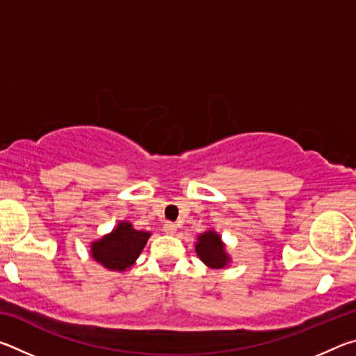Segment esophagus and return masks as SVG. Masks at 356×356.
Segmentation results:
<instances>
[{"label": "esophagus", "mask_w": 356, "mask_h": 356, "mask_svg": "<svg viewBox=\"0 0 356 356\" xmlns=\"http://www.w3.org/2000/svg\"><path fill=\"white\" fill-rule=\"evenodd\" d=\"M163 229H165V232H166V234H176V231H177V226L174 225V222H166Z\"/></svg>", "instance_id": "1"}]
</instances>
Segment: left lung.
Listing matches in <instances>:
<instances>
[{"label": "left lung", "instance_id": "obj_1", "mask_svg": "<svg viewBox=\"0 0 356 356\" xmlns=\"http://www.w3.org/2000/svg\"><path fill=\"white\" fill-rule=\"evenodd\" d=\"M196 252L201 261L210 268H222L229 262L225 251V245L221 243V237L213 231L204 232L197 237Z\"/></svg>", "mask_w": 356, "mask_h": 356}]
</instances>
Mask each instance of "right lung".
Listing matches in <instances>:
<instances>
[{
	"instance_id": "right-lung-1",
	"label": "right lung",
	"mask_w": 356,
	"mask_h": 356,
	"mask_svg": "<svg viewBox=\"0 0 356 356\" xmlns=\"http://www.w3.org/2000/svg\"><path fill=\"white\" fill-rule=\"evenodd\" d=\"M149 237V232L135 231L130 222L122 221L110 236L92 243V257L108 270L122 272L135 264Z\"/></svg>"
}]
</instances>
